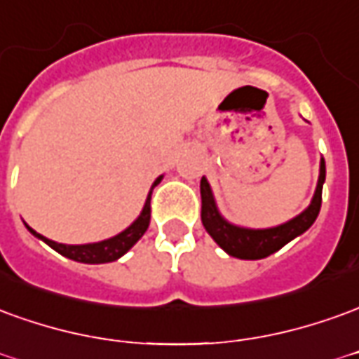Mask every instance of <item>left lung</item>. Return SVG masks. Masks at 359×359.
Instances as JSON below:
<instances>
[{
	"label": "left lung",
	"mask_w": 359,
	"mask_h": 359,
	"mask_svg": "<svg viewBox=\"0 0 359 359\" xmlns=\"http://www.w3.org/2000/svg\"><path fill=\"white\" fill-rule=\"evenodd\" d=\"M325 159H320V175L317 182V190L311 205L293 217L292 222L284 223L280 227L272 229H245L237 227L223 219L217 208H215L214 196L208 180L202 177L200 182V196H202V223H204L205 231L212 235V239L222 247L225 252H229L231 257L243 258V260H258V258L270 257L272 252L280 250L290 241L295 239L297 235H302L309 229L319 215L320 202H323V182H325Z\"/></svg>",
	"instance_id": "left-lung-1"
}]
</instances>
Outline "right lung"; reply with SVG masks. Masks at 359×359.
Segmentation results:
<instances>
[{"label": "right lung", "mask_w": 359, "mask_h": 359, "mask_svg": "<svg viewBox=\"0 0 359 359\" xmlns=\"http://www.w3.org/2000/svg\"><path fill=\"white\" fill-rule=\"evenodd\" d=\"M159 180H161V177L154 182L151 192H154V188L159 184ZM151 192H149V196H147V200H145L144 212L140 214V217H137L136 222L132 223L128 229L118 233L116 237L101 241V243H91V245H62V243H54V241L42 237V235H39L34 229H31L29 225H27V229H29L32 235H36L39 239L44 241L46 245H50L52 249L57 250L60 255L72 258V260L85 262V264H102V262H112V260H116V258H120L124 252H128V250L132 249V247L137 243V239L147 231V227H149V219H151Z\"/></svg>", "instance_id": "obj_1"}]
</instances>
